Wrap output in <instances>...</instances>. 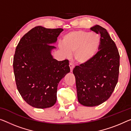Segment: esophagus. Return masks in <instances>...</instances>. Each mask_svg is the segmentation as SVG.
<instances>
[{"mask_svg": "<svg viewBox=\"0 0 131 131\" xmlns=\"http://www.w3.org/2000/svg\"><path fill=\"white\" fill-rule=\"evenodd\" d=\"M69 66H70V71H71V72H72V70H73V68H74V64L73 63V62L70 61Z\"/></svg>", "mask_w": 131, "mask_h": 131, "instance_id": "esophagus-1", "label": "esophagus"}]
</instances>
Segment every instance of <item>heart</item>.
<instances>
[{
	"mask_svg": "<svg viewBox=\"0 0 131 131\" xmlns=\"http://www.w3.org/2000/svg\"><path fill=\"white\" fill-rule=\"evenodd\" d=\"M61 49L66 53H74L78 63L85 64L93 59L98 51L100 38L95 33L78 30L67 33L64 36Z\"/></svg>",
	"mask_w": 131,
	"mask_h": 131,
	"instance_id": "b5f03b06",
	"label": "heart"
}]
</instances>
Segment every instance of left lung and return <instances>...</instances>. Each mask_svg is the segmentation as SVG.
<instances>
[{"label":"left lung","instance_id":"left-lung-1","mask_svg":"<svg viewBox=\"0 0 131 131\" xmlns=\"http://www.w3.org/2000/svg\"><path fill=\"white\" fill-rule=\"evenodd\" d=\"M91 30L100 35L98 51L91 61L75 66L78 101L82 105L95 106L106 101L118 82L120 56L115 43L101 26L95 25Z\"/></svg>","mask_w":131,"mask_h":131}]
</instances>
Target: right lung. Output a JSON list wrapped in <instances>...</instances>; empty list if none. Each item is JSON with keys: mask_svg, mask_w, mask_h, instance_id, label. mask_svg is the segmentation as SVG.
<instances>
[{"mask_svg": "<svg viewBox=\"0 0 131 131\" xmlns=\"http://www.w3.org/2000/svg\"><path fill=\"white\" fill-rule=\"evenodd\" d=\"M63 29L36 26L20 40L13 57L17 88L23 100L37 108L51 107L57 101V86L70 71L69 61L53 59L51 44Z\"/></svg>", "mask_w": 131, "mask_h": 131, "instance_id": "add662e5", "label": "right lung"}]
</instances>
